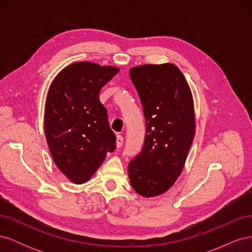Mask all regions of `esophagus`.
<instances>
[{"label": "esophagus", "mask_w": 252, "mask_h": 252, "mask_svg": "<svg viewBox=\"0 0 252 252\" xmlns=\"http://www.w3.org/2000/svg\"><path fill=\"white\" fill-rule=\"evenodd\" d=\"M124 142V138L122 135H117V147L120 148L122 147V145H123Z\"/></svg>", "instance_id": "34e87169"}]
</instances>
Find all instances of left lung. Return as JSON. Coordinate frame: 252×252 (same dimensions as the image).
Returning a JSON list of instances; mask_svg holds the SVG:
<instances>
[{
  "mask_svg": "<svg viewBox=\"0 0 252 252\" xmlns=\"http://www.w3.org/2000/svg\"><path fill=\"white\" fill-rule=\"evenodd\" d=\"M129 74L146 120L144 146L128 165L129 180L136 193L152 197L166 192L184 168L195 132L193 98L173 64L136 66Z\"/></svg>",
  "mask_w": 252,
  "mask_h": 252,
  "instance_id": "1",
  "label": "left lung"
}]
</instances>
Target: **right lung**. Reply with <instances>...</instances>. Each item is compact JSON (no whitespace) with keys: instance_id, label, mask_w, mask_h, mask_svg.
<instances>
[{"instance_id":"obj_1","label":"right lung","mask_w":252,"mask_h":252,"mask_svg":"<svg viewBox=\"0 0 252 252\" xmlns=\"http://www.w3.org/2000/svg\"><path fill=\"white\" fill-rule=\"evenodd\" d=\"M119 68L78 62L52 81L45 104V135L58 168L75 184L87 182L116 149L101 88Z\"/></svg>"}]
</instances>
